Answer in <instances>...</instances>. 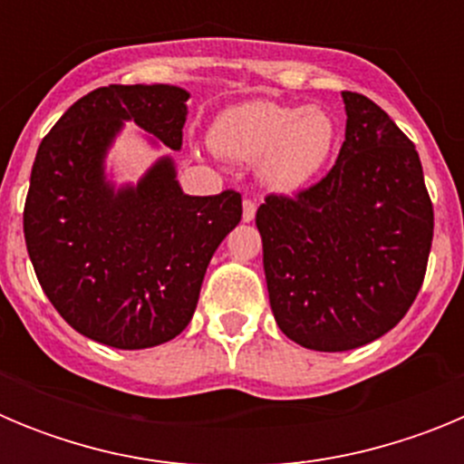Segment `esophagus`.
<instances>
[{
  "label": "esophagus",
  "instance_id": "34e87169",
  "mask_svg": "<svg viewBox=\"0 0 464 464\" xmlns=\"http://www.w3.org/2000/svg\"><path fill=\"white\" fill-rule=\"evenodd\" d=\"M256 211H257V204L253 199H244V223H251L256 218Z\"/></svg>",
  "mask_w": 464,
  "mask_h": 464
}]
</instances>
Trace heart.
Returning a JSON list of instances; mask_svg holds the SVG:
<instances>
[{
	"mask_svg": "<svg viewBox=\"0 0 464 464\" xmlns=\"http://www.w3.org/2000/svg\"><path fill=\"white\" fill-rule=\"evenodd\" d=\"M208 143L241 165L260 162V179L272 190L293 192L314 179L337 143V122L318 106L253 100L229 106L211 125Z\"/></svg>",
	"mask_w": 464,
	"mask_h": 464,
	"instance_id": "obj_1",
	"label": "heart"
}]
</instances>
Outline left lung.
Instances as JSON below:
<instances>
[{
    "label": "left lung",
    "mask_w": 464,
    "mask_h": 464,
    "mask_svg": "<svg viewBox=\"0 0 464 464\" xmlns=\"http://www.w3.org/2000/svg\"><path fill=\"white\" fill-rule=\"evenodd\" d=\"M346 141L330 171L256 213L276 325L311 351L383 337L423 285L434 211L411 139L381 106L342 92Z\"/></svg>",
    "instance_id": "1"
}]
</instances>
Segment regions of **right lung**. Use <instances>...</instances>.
<instances>
[{"mask_svg":"<svg viewBox=\"0 0 464 464\" xmlns=\"http://www.w3.org/2000/svg\"><path fill=\"white\" fill-rule=\"evenodd\" d=\"M190 94L176 85H109L64 111L36 150L23 229L32 267L57 314L92 342L134 351L181 334L241 195H186L171 158L137 186L106 181L122 122L179 150Z\"/></svg>","mask_w":464,"mask_h":464,"instance_id":"1","label":"right lung"}]
</instances>
